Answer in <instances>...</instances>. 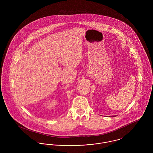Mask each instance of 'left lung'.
<instances>
[{"label":"left lung","instance_id":"8db88e82","mask_svg":"<svg viewBox=\"0 0 153 153\" xmlns=\"http://www.w3.org/2000/svg\"><path fill=\"white\" fill-rule=\"evenodd\" d=\"M114 117H115V116H114Z\"/></svg>","mask_w":153,"mask_h":153}]
</instances>
